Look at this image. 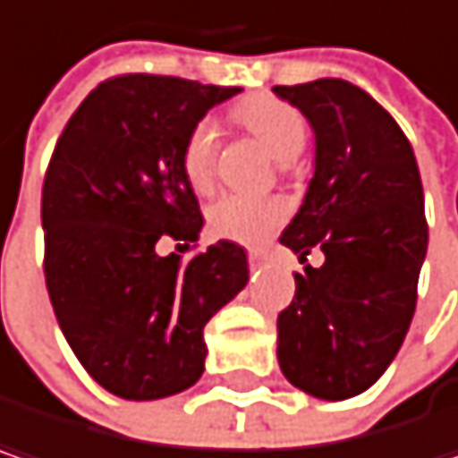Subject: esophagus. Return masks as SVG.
Instances as JSON below:
<instances>
[{
    "label": "esophagus",
    "instance_id": "obj_1",
    "mask_svg": "<svg viewBox=\"0 0 458 458\" xmlns=\"http://www.w3.org/2000/svg\"><path fill=\"white\" fill-rule=\"evenodd\" d=\"M249 262H251L254 270H259V267H265V265L270 262V254H267V251H251V254H249Z\"/></svg>",
    "mask_w": 458,
    "mask_h": 458
}]
</instances>
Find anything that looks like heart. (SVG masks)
<instances>
[{
	"label": "heart",
	"mask_w": 458,
	"mask_h": 458,
	"mask_svg": "<svg viewBox=\"0 0 458 458\" xmlns=\"http://www.w3.org/2000/svg\"><path fill=\"white\" fill-rule=\"evenodd\" d=\"M235 120L246 125L280 162H291L307 144V123L293 105L254 94L238 102L233 109ZM217 157V131L209 120H199L188 131L181 148V167L193 191H209L215 178ZM209 228L215 235L235 243L257 246L267 241L288 217V204L277 196H249V193H223L209 207Z\"/></svg>",
	"instance_id": "1"
}]
</instances>
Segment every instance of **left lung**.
Masks as SVG:
<instances>
[{
    "instance_id": "8db88e82",
    "label": "left lung",
    "mask_w": 458,
    "mask_h": 458,
    "mask_svg": "<svg viewBox=\"0 0 458 458\" xmlns=\"http://www.w3.org/2000/svg\"><path fill=\"white\" fill-rule=\"evenodd\" d=\"M314 131V178L280 243L307 262L277 314V361L304 394L344 401L394 361L417 307L428 254L425 193L414 151L394 117L341 78L272 89Z\"/></svg>"
}]
</instances>
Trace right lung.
Here are the masks:
<instances>
[{
  "label": "right lung",
  "mask_w": 458,
  "mask_h": 458,
  "mask_svg": "<svg viewBox=\"0 0 458 458\" xmlns=\"http://www.w3.org/2000/svg\"><path fill=\"white\" fill-rule=\"evenodd\" d=\"M238 86L128 72L102 81L67 120L41 191L44 275L83 369L109 394L154 401L204 372V325L249 283L246 251L217 241L159 257L204 225L183 175L188 131Z\"/></svg>",
  "instance_id": "obj_1"
}]
</instances>
